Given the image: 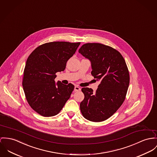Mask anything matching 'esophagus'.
Segmentation results:
<instances>
[{"label": "esophagus", "instance_id": "obj_1", "mask_svg": "<svg viewBox=\"0 0 157 157\" xmlns=\"http://www.w3.org/2000/svg\"><path fill=\"white\" fill-rule=\"evenodd\" d=\"M81 88L78 86H75L74 88V91H80Z\"/></svg>", "mask_w": 157, "mask_h": 157}]
</instances>
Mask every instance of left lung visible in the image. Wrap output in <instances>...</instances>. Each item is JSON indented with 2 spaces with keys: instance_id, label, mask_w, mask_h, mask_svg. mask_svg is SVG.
I'll list each match as a JSON object with an SVG mask.
<instances>
[{
  "instance_id": "8db88e82",
  "label": "left lung",
  "mask_w": 157,
  "mask_h": 157,
  "mask_svg": "<svg viewBox=\"0 0 157 157\" xmlns=\"http://www.w3.org/2000/svg\"><path fill=\"white\" fill-rule=\"evenodd\" d=\"M79 52L91 62V75L100 81L96 91L82 88L84 99L80 109L85 119L93 122L107 120L124 102L130 83L125 60L116 49L98 43L84 44Z\"/></svg>"
}]
</instances>
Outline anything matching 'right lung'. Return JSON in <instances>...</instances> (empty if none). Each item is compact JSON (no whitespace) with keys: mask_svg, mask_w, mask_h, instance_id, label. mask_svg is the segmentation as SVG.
<instances>
[{"mask_svg":"<svg viewBox=\"0 0 157 157\" xmlns=\"http://www.w3.org/2000/svg\"><path fill=\"white\" fill-rule=\"evenodd\" d=\"M80 42H52L36 48L29 56L24 71L23 86L30 107L45 117L58 114L69 100L74 85L54 81L64 71L66 63Z\"/></svg>","mask_w":157,"mask_h":157,"instance_id":"right-lung-1","label":"right lung"}]
</instances>
